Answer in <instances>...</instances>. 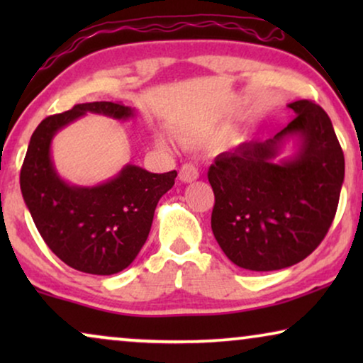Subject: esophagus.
<instances>
[{"label": "esophagus", "instance_id": "1", "mask_svg": "<svg viewBox=\"0 0 363 363\" xmlns=\"http://www.w3.org/2000/svg\"><path fill=\"white\" fill-rule=\"evenodd\" d=\"M178 177H180V180L183 183H191V182H195L198 177H200V173H198V168L195 165H191V163H185V165L180 168Z\"/></svg>", "mask_w": 363, "mask_h": 363}]
</instances>
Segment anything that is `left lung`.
Returning a JSON list of instances; mask_svg holds the SVG:
<instances>
[{
    "instance_id": "1",
    "label": "left lung",
    "mask_w": 363,
    "mask_h": 363,
    "mask_svg": "<svg viewBox=\"0 0 363 363\" xmlns=\"http://www.w3.org/2000/svg\"><path fill=\"white\" fill-rule=\"evenodd\" d=\"M294 121L267 140L220 153L208 170L215 193L211 230L228 259L247 271L284 269L306 259L334 221L344 152L324 108L289 104ZM287 138L294 156L275 158Z\"/></svg>"
}]
</instances>
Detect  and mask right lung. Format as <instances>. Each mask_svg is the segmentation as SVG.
I'll use <instances>...</instances> for the list:
<instances>
[{
  "label": "right lung",
  "mask_w": 363,
  "mask_h": 363,
  "mask_svg": "<svg viewBox=\"0 0 363 363\" xmlns=\"http://www.w3.org/2000/svg\"><path fill=\"white\" fill-rule=\"evenodd\" d=\"M86 113L127 121L135 111L116 102H87L46 117L29 140L19 185L39 235L59 259L87 274L111 276L125 269L145 245L157 203L175 185L177 172L150 173L128 163L101 185L64 182L54 167L51 142Z\"/></svg>",
  "instance_id": "right-lung-1"
}]
</instances>
